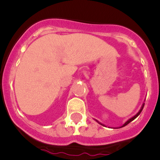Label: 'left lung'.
Here are the masks:
<instances>
[{
    "instance_id": "obj_1",
    "label": "left lung",
    "mask_w": 160,
    "mask_h": 160,
    "mask_svg": "<svg viewBox=\"0 0 160 160\" xmlns=\"http://www.w3.org/2000/svg\"><path fill=\"white\" fill-rule=\"evenodd\" d=\"M144 104H145V103H144V102H143V103H142V106H141V108H140V109H139V112H137V113H136V115H135V116H133L132 117H131V118H129V119H128V120H127V121H126V122H125V123H124V124H123V125H122V126H119V127H117V128H116V129H118V128H122V127H124V126H126V125H128V124H129V122H132V121H133V120H134V119H135V118H136V117H137V116H139V114H140V113H141L143 107H144ZM94 119H95V118H94ZM95 121H96V122H98V123H99V124H100V125H102V126H105L104 124H102V123H101V122H98V120H97V119H95Z\"/></svg>"
}]
</instances>
